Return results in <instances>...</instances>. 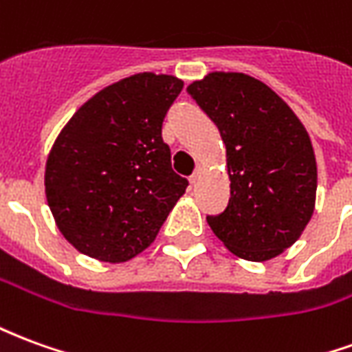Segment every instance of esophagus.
Returning <instances> with one entry per match:
<instances>
[{
  "instance_id": "esophagus-1",
  "label": "esophagus",
  "mask_w": 352,
  "mask_h": 352,
  "mask_svg": "<svg viewBox=\"0 0 352 352\" xmlns=\"http://www.w3.org/2000/svg\"><path fill=\"white\" fill-rule=\"evenodd\" d=\"M199 177H201V168L196 169V171H194V173L190 175V179H188V181H190V184H196L199 181Z\"/></svg>"
}]
</instances>
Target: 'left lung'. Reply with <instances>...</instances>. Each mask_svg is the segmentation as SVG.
I'll list each match as a JSON object with an SVG mask.
<instances>
[{"label": "left lung", "mask_w": 352, "mask_h": 352, "mask_svg": "<svg viewBox=\"0 0 352 352\" xmlns=\"http://www.w3.org/2000/svg\"><path fill=\"white\" fill-rule=\"evenodd\" d=\"M226 145L228 207L207 217L236 256L265 262L298 241L315 211L317 160L294 111L262 80L213 72L186 88Z\"/></svg>", "instance_id": "obj_1"}]
</instances>
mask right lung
I'll list each match as a JSON object with an SVG mask.
<instances>
[{"label": "right lung", "instance_id": "right-lung-1", "mask_svg": "<svg viewBox=\"0 0 352 352\" xmlns=\"http://www.w3.org/2000/svg\"><path fill=\"white\" fill-rule=\"evenodd\" d=\"M181 90L173 75H131L92 96L60 131L45 194L58 230L79 252L120 264L156 239L188 186L162 139Z\"/></svg>", "mask_w": 352, "mask_h": 352}]
</instances>
